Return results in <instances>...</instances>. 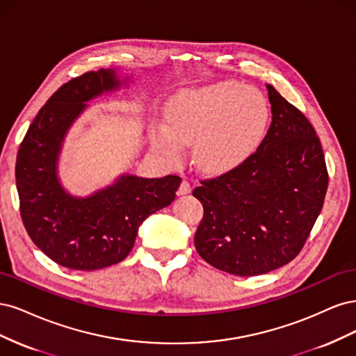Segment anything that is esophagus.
<instances>
[{
  "mask_svg": "<svg viewBox=\"0 0 356 356\" xmlns=\"http://www.w3.org/2000/svg\"><path fill=\"white\" fill-rule=\"evenodd\" d=\"M191 192V183L188 180H181L180 186L177 189V195H186Z\"/></svg>",
  "mask_w": 356,
  "mask_h": 356,
  "instance_id": "obj_1",
  "label": "esophagus"
}]
</instances>
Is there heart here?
Masks as SVG:
<instances>
[{
    "label": "heart",
    "mask_w": 356,
    "mask_h": 356,
    "mask_svg": "<svg viewBox=\"0 0 356 356\" xmlns=\"http://www.w3.org/2000/svg\"><path fill=\"white\" fill-rule=\"evenodd\" d=\"M269 106L259 90L238 83H219L177 96L167 109V130L158 146L179 156L180 145L195 146L201 168L225 171L254 151L265 134Z\"/></svg>",
    "instance_id": "obj_1"
}]
</instances>
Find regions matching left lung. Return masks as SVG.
<instances>
[{"label": "left lung", "mask_w": 356, "mask_h": 356, "mask_svg": "<svg viewBox=\"0 0 356 356\" xmlns=\"http://www.w3.org/2000/svg\"><path fill=\"white\" fill-rule=\"evenodd\" d=\"M266 87L272 122L257 151L192 192L204 207L195 248L216 269L238 277L268 273L299 254L328 188L312 124Z\"/></svg>", "instance_id": "1"}]
</instances>
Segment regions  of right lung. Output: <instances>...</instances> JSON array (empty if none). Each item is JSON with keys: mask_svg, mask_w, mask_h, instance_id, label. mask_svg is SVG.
Returning a JSON list of instances; mask_svg holds the SVG:
<instances>
[{"mask_svg": "<svg viewBox=\"0 0 356 356\" xmlns=\"http://www.w3.org/2000/svg\"><path fill=\"white\" fill-rule=\"evenodd\" d=\"M121 86L113 70L90 71L63 84L40 109L20 143L16 186L31 239L57 265L97 270L129 256L146 217L175 201L181 179L121 176L87 198L67 193L57 179L63 137L84 103Z\"/></svg>", "mask_w": 356, "mask_h": 356, "instance_id": "1", "label": "right lung"}]
</instances>
